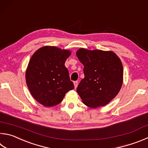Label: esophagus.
I'll use <instances>...</instances> for the list:
<instances>
[{"label":"esophagus","instance_id":"obj_1","mask_svg":"<svg viewBox=\"0 0 148 148\" xmlns=\"http://www.w3.org/2000/svg\"><path fill=\"white\" fill-rule=\"evenodd\" d=\"M74 88H76L77 87V82H74Z\"/></svg>","mask_w":148,"mask_h":148}]
</instances>
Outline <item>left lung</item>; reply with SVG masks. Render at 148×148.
<instances>
[{
  "label": "left lung",
  "mask_w": 148,
  "mask_h": 148,
  "mask_svg": "<svg viewBox=\"0 0 148 148\" xmlns=\"http://www.w3.org/2000/svg\"><path fill=\"white\" fill-rule=\"evenodd\" d=\"M76 56L83 66L85 77L77 92L83 103L91 108L105 106L115 98L122 87V61L112 51L79 48Z\"/></svg>",
  "instance_id": "1"
}]
</instances>
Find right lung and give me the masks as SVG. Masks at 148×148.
<instances>
[{
	"label": "right lung",
	"instance_id": "right-lung-1",
	"mask_svg": "<svg viewBox=\"0 0 148 148\" xmlns=\"http://www.w3.org/2000/svg\"><path fill=\"white\" fill-rule=\"evenodd\" d=\"M71 55L69 50L45 46L32 56L26 71V82L32 96L42 106H56L74 88L65 66Z\"/></svg>",
	"mask_w": 148,
	"mask_h": 148
}]
</instances>
